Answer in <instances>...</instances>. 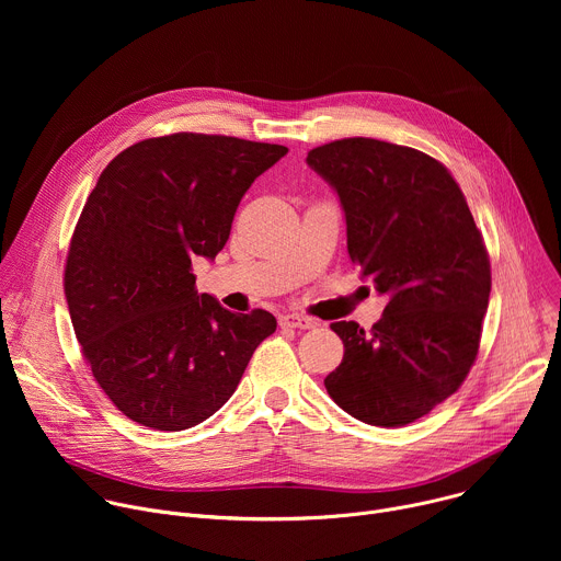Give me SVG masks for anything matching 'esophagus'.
<instances>
[{
    "label": "esophagus",
    "mask_w": 561,
    "mask_h": 561,
    "mask_svg": "<svg viewBox=\"0 0 561 561\" xmlns=\"http://www.w3.org/2000/svg\"><path fill=\"white\" fill-rule=\"evenodd\" d=\"M279 324H282L284 329H301V331H306V329H314V327H317V322H314L312 317H306V314H297V312H288V314H282Z\"/></svg>",
    "instance_id": "1"
}]
</instances>
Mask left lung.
Returning a JSON list of instances; mask_svg holds the SVG:
<instances>
[{"mask_svg": "<svg viewBox=\"0 0 561 561\" xmlns=\"http://www.w3.org/2000/svg\"><path fill=\"white\" fill-rule=\"evenodd\" d=\"M340 195L348 255L388 304L370 333L331 329L342 364L324 379L355 420L397 428L431 413L474 364L491 295V260L466 197L431 154L370 137L306 157Z\"/></svg>", "mask_w": 561, "mask_h": 561, "instance_id": "obj_1", "label": "left lung"}]
</instances>
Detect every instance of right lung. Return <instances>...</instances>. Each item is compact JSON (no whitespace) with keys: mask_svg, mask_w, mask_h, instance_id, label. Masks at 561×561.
Listing matches in <instances>:
<instances>
[{"mask_svg":"<svg viewBox=\"0 0 561 561\" xmlns=\"http://www.w3.org/2000/svg\"><path fill=\"white\" fill-rule=\"evenodd\" d=\"M286 146L175 133L122 150L70 237L64 293L95 381L133 422L184 431L217 413L275 333L262 308L197 293L193 260L215 255L251 184Z\"/></svg>","mask_w":561,"mask_h":561,"instance_id":"obj_1","label":"right lung"}]
</instances>
